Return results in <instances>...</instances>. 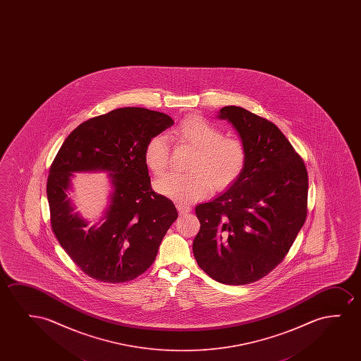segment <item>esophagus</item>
<instances>
[{"mask_svg":"<svg viewBox=\"0 0 361 361\" xmlns=\"http://www.w3.org/2000/svg\"><path fill=\"white\" fill-rule=\"evenodd\" d=\"M176 208L178 209V212L180 213H188L191 211V206H188L186 203L178 202L176 203Z\"/></svg>","mask_w":361,"mask_h":361,"instance_id":"34e87169","label":"esophagus"}]
</instances>
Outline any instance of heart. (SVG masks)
Returning <instances> with one entry per match:
<instances>
[{
	"instance_id": "b5f03b06",
	"label": "heart",
	"mask_w": 361,
	"mask_h": 361,
	"mask_svg": "<svg viewBox=\"0 0 361 361\" xmlns=\"http://www.w3.org/2000/svg\"><path fill=\"white\" fill-rule=\"evenodd\" d=\"M173 138L196 149L190 173H166L154 183L164 196L181 202L201 200L212 188L222 192L232 188L247 166L245 144L234 137H224L222 129L200 116L183 118L173 130ZM144 163L155 173H165L170 163V144L165 135L149 139L144 149Z\"/></svg>"
}]
</instances>
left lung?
<instances>
[{
    "label": "left lung",
    "mask_w": 361,
    "mask_h": 361,
    "mask_svg": "<svg viewBox=\"0 0 361 361\" xmlns=\"http://www.w3.org/2000/svg\"><path fill=\"white\" fill-rule=\"evenodd\" d=\"M237 129L247 166L228 191L196 207L198 267L226 285H247L271 272L306 222L308 173L275 124L237 106L219 111Z\"/></svg>",
    "instance_id": "obj_1"
}]
</instances>
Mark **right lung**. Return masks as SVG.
<instances>
[{
  "label": "right lung",
  "instance_id": "obj_1",
  "mask_svg": "<svg viewBox=\"0 0 361 361\" xmlns=\"http://www.w3.org/2000/svg\"><path fill=\"white\" fill-rule=\"evenodd\" d=\"M168 114L124 107L90 118L65 139L47 181L51 229L71 260L94 280H134L153 264L178 213L173 201L153 191L144 149L171 127ZM109 171L114 185L104 223L87 228L66 198L73 172Z\"/></svg>",
  "mask_w": 361,
  "mask_h": 361
}]
</instances>
